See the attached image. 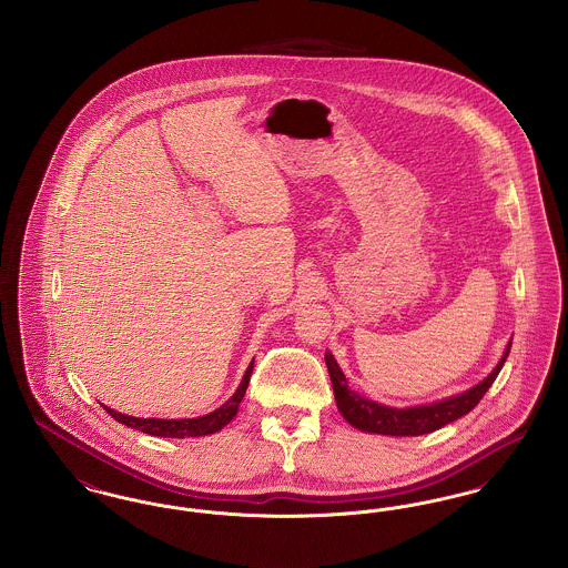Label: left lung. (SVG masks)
<instances>
[{"mask_svg":"<svg viewBox=\"0 0 568 568\" xmlns=\"http://www.w3.org/2000/svg\"><path fill=\"white\" fill-rule=\"evenodd\" d=\"M509 349H511V345L507 347L498 366L489 373V377L484 378L473 389L459 394L456 398L443 400V403L413 406V408H392V406L377 405V403L366 400L364 396L352 392L347 385V378L338 368L332 353H325V366H327V373L332 378L338 410L357 430L389 434V436H419V434L434 433V430L456 422L462 415L470 413L475 406L479 405V400L486 396L489 385L498 377L503 364L507 362Z\"/></svg>","mask_w":568,"mask_h":568,"instance_id":"obj_1","label":"left lung"}]
</instances>
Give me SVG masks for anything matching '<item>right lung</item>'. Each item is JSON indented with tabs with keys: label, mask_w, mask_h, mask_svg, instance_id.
<instances>
[{
	"label": "right lung",
	"mask_w": 568,
	"mask_h": 568,
	"mask_svg": "<svg viewBox=\"0 0 568 568\" xmlns=\"http://www.w3.org/2000/svg\"><path fill=\"white\" fill-rule=\"evenodd\" d=\"M253 373V364L246 368L244 373L243 383L239 385L236 394L225 403L219 406L213 413L204 415V417H195V419H144V417H132V415H123L116 413L109 406H104L119 424L135 428L140 433L151 434V436H163V438H185V436H204V434L219 433L225 424H230L236 413L239 406L243 403L244 392L248 385V377Z\"/></svg>",
	"instance_id": "add662e5"
}]
</instances>
